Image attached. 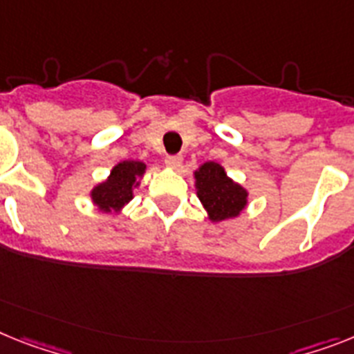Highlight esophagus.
Wrapping results in <instances>:
<instances>
[{"label":"esophagus","instance_id":"1","mask_svg":"<svg viewBox=\"0 0 354 354\" xmlns=\"http://www.w3.org/2000/svg\"><path fill=\"white\" fill-rule=\"evenodd\" d=\"M182 162H183L182 154H167V156H165V165H167V167L178 169L180 165H182Z\"/></svg>","mask_w":354,"mask_h":354}]
</instances>
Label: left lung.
<instances>
[{
    "instance_id": "obj_1",
    "label": "left lung",
    "mask_w": 354,
    "mask_h": 354,
    "mask_svg": "<svg viewBox=\"0 0 354 354\" xmlns=\"http://www.w3.org/2000/svg\"><path fill=\"white\" fill-rule=\"evenodd\" d=\"M196 189L212 221L234 218L245 209L246 191L225 174L219 163L207 162L196 171Z\"/></svg>"
}]
</instances>
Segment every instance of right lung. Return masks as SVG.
Returning a JSON list of instances; mask_svg holds the SVG:
<instances>
[{
  "label": "right lung",
  "mask_w": 354,
  "mask_h": 354,
  "mask_svg": "<svg viewBox=\"0 0 354 354\" xmlns=\"http://www.w3.org/2000/svg\"><path fill=\"white\" fill-rule=\"evenodd\" d=\"M144 171L145 163L133 162V160L115 165L108 182L100 183L91 192L95 205H99V209L104 212H111V210L118 212V209L133 198V187L138 185L136 180L144 174Z\"/></svg>",
  "instance_id": "add662e5"
}]
</instances>
